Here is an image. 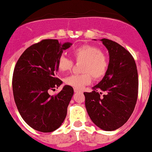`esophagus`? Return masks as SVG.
I'll use <instances>...</instances> for the list:
<instances>
[{
  "mask_svg": "<svg viewBox=\"0 0 152 152\" xmlns=\"http://www.w3.org/2000/svg\"><path fill=\"white\" fill-rule=\"evenodd\" d=\"M74 91H75V93H79V92H81L82 90H79V89H77V88H75Z\"/></svg>",
  "mask_w": 152,
  "mask_h": 152,
  "instance_id": "1",
  "label": "esophagus"
}]
</instances>
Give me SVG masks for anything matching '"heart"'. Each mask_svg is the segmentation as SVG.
Here are the masks:
<instances>
[{
  "mask_svg": "<svg viewBox=\"0 0 152 152\" xmlns=\"http://www.w3.org/2000/svg\"><path fill=\"white\" fill-rule=\"evenodd\" d=\"M76 62L81 64L82 74L72 75L64 79V83L77 89H81L90 84L92 77L95 80L102 79L108 71V57L99 47L91 44H83L72 51ZM58 70L61 72L69 71L73 67V61L65 56L59 57L57 62Z\"/></svg>",
  "mask_w": 152,
  "mask_h": 152,
  "instance_id": "heart-1",
  "label": "heart"
}]
</instances>
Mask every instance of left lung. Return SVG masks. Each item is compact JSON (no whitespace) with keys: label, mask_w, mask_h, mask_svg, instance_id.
<instances>
[{"label":"left lung","mask_w":152,"mask_h":152,"mask_svg":"<svg viewBox=\"0 0 152 152\" xmlns=\"http://www.w3.org/2000/svg\"><path fill=\"white\" fill-rule=\"evenodd\" d=\"M110 56L107 73L93 88L85 92V107L97 126L114 131L127 122L134 111L139 92L136 64L130 52L115 42L101 39ZM100 90L105 94L101 96Z\"/></svg>","instance_id":"8db88e82"}]
</instances>
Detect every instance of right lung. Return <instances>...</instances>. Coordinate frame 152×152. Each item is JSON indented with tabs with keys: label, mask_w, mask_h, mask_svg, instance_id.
Here are the masks:
<instances>
[{
	"label": "right lung",
	"mask_w": 152,
	"mask_h": 152,
	"mask_svg": "<svg viewBox=\"0 0 152 152\" xmlns=\"http://www.w3.org/2000/svg\"><path fill=\"white\" fill-rule=\"evenodd\" d=\"M71 45L69 42L62 45L57 39H44L26 49L17 61L12 79L15 103L22 118L35 130L55 131L67 115L73 88L65 85L54 95L49 92L62 83L55 77L57 62L63 50Z\"/></svg>",
	"instance_id": "obj_1"
}]
</instances>
